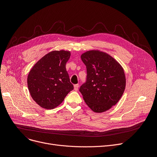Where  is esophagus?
<instances>
[{
    "mask_svg": "<svg viewBox=\"0 0 157 157\" xmlns=\"http://www.w3.org/2000/svg\"><path fill=\"white\" fill-rule=\"evenodd\" d=\"M78 88H79V84H78L74 85V89H75V91H78Z\"/></svg>",
    "mask_w": 157,
    "mask_h": 157,
    "instance_id": "obj_1",
    "label": "esophagus"
}]
</instances>
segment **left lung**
Masks as SVG:
<instances>
[{
    "label": "left lung",
    "instance_id": "8db88e82",
    "mask_svg": "<svg viewBox=\"0 0 157 157\" xmlns=\"http://www.w3.org/2000/svg\"><path fill=\"white\" fill-rule=\"evenodd\" d=\"M86 66V82L79 88L86 104L94 113H101L115 105L125 88L122 66L109 54L90 50L81 56Z\"/></svg>",
    "mask_w": 157,
    "mask_h": 157
}]
</instances>
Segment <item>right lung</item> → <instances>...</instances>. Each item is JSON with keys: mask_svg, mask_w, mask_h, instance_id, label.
Masks as SVG:
<instances>
[{"mask_svg": "<svg viewBox=\"0 0 157 157\" xmlns=\"http://www.w3.org/2000/svg\"><path fill=\"white\" fill-rule=\"evenodd\" d=\"M70 51H52L38 61L30 71L27 84L32 99L40 107L58 106L74 87L66 69Z\"/></svg>", "mask_w": 157, "mask_h": 157, "instance_id": "right-lung-1", "label": "right lung"}]
</instances>
